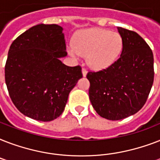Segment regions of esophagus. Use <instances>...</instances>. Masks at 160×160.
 <instances>
[{"instance_id":"1","label":"esophagus","mask_w":160,"mask_h":160,"mask_svg":"<svg viewBox=\"0 0 160 160\" xmlns=\"http://www.w3.org/2000/svg\"><path fill=\"white\" fill-rule=\"evenodd\" d=\"M82 74H83V76H84V77H85V76H86V75H87V70H86V69H85V68H82Z\"/></svg>"}]
</instances>
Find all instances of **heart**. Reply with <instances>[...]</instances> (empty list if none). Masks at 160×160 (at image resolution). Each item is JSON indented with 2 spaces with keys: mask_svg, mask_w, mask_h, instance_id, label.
<instances>
[{
  "mask_svg": "<svg viewBox=\"0 0 160 160\" xmlns=\"http://www.w3.org/2000/svg\"><path fill=\"white\" fill-rule=\"evenodd\" d=\"M123 47V38L118 32L90 28L80 31L75 39V46H68L67 51L75 59L80 55L87 56L88 65L99 70L113 65L119 59Z\"/></svg>",
  "mask_w": 160,
  "mask_h": 160,
  "instance_id": "heart-1",
  "label": "heart"
}]
</instances>
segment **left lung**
<instances>
[{"instance_id":"obj_1","label":"left lung","mask_w":160,"mask_h":160,"mask_svg":"<svg viewBox=\"0 0 160 160\" xmlns=\"http://www.w3.org/2000/svg\"><path fill=\"white\" fill-rule=\"evenodd\" d=\"M124 41L120 57L105 70L89 72V97L98 114L109 120L133 115L146 102L154 82V55L139 34L117 27Z\"/></svg>"}]
</instances>
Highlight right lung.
<instances>
[{
  "label": "right lung",
  "instance_id": "right-lung-1",
  "mask_svg": "<svg viewBox=\"0 0 160 160\" xmlns=\"http://www.w3.org/2000/svg\"><path fill=\"white\" fill-rule=\"evenodd\" d=\"M67 55L61 26L40 24L12 42L5 66L9 95L21 113L39 121L62 114L68 96L82 78L80 65L61 62Z\"/></svg>",
  "mask_w": 160,
  "mask_h": 160
}]
</instances>
